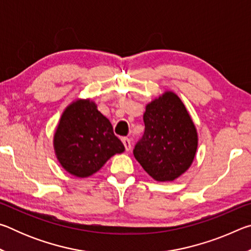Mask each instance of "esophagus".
Returning a JSON list of instances; mask_svg holds the SVG:
<instances>
[{
	"instance_id": "obj_1",
	"label": "esophagus",
	"mask_w": 251,
	"mask_h": 251,
	"mask_svg": "<svg viewBox=\"0 0 251 251\" xmlns=\"http://www.w3.org/2000/svg\"><path fill=\"white\" fill-rule=\"evenodd\" d=\"M123 144H124L125 146V150L127 151H129L131 150V143H130V139L127 138V137H124L123 138Z\"/></svg>"
}]
</instances>
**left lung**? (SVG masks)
<instances>
[{"instance_id":"1","label":"left lung","mask_w":251,"mask_h":251,"mask_svg":"<svg viewBox=\"0 0 251 251\" xmlns=\"http://www.w3.org/2000/svg\"><path fill=\"white\" fill-rule=\"evenodd\" d=\"M145 133L134 156L157 181H173L192 166L198 147L196 126L176 93L166 91L146 105Z\"/></svg>"}]
</instances>
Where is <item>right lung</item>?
<instances>
[{"instance_id": "right-lung-1", "label": "right lung", "mask_w": 251, "mask_h": 251, "mask_svg": "<svg viewBox=\"0 0 251 251\" xmlns=\"http://www.w3.org/2000/svg\"><path fill=\"white\" fill-rule=\"evenodd\" d=\"M61 166L78 178L92 176L125 151L113 126L91 99H76L63 112L53 139Z\"/></svg>"}]
</instances>
